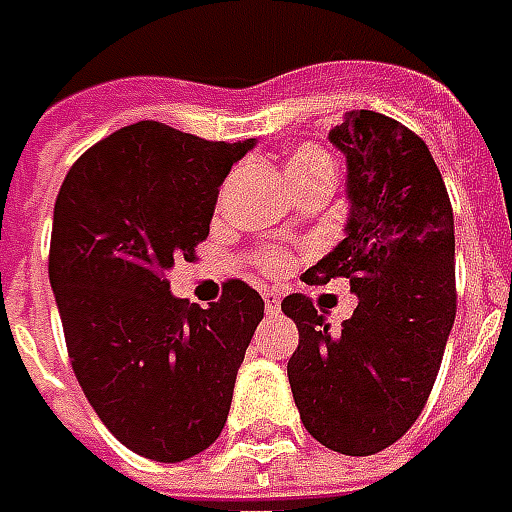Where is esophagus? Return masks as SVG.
Here are the masks:
<instances>
[{"label": "esophagus", "mask_w": 512, "mask_h": 512, "mask_svg": "<svg viewBox=\"0 0 512 512\" xmlns=\"http://www.w3.org/2000/svg\"><path fill=\"white\" fill-rule=\"evenodd\" d=\"M264 310L270 315H275L280 310V294L278 291H270V288H264Z\"/></svg>", "instance_id": "esophagus-1"}]
</instances>
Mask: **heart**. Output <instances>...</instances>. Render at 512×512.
<instances>
[{
  "label": "heart",
  "mask_w": 512,
  "mask_h": 512,
  "mask_svg": "<svg viewBox=\"0 0 512 512\" xmlns=\"http://www.w3.org/2000/svg\"><path fill=\"white\" fill-rule=\"evenodd\" d=\"M286 172H288V183H291V186H297V183L321 178V175H334V159L329 156V151L321 148V145H299L297 151L291 153V159H288ZM259 264H261V270L275 275V272L288 270L291 256H288L283 248L267 245V248H261L259 251Z\"/></svg>",
  "instance_id": "1"
}]
</instances>
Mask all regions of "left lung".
I'll return each instance as SVG.
<instances>
[{
  "label": "left lung",
  "mask_w": 512,
  "mask_h": 512,
  "mask_svg": "<svg viewBox=\"0 0 512 512\" xmlns=\"http://www.w3.org/2000/svg\"><path fill=\"white\" fill-rule=\"evenodd\" d=\"M329 140L348 161V234L302 280L348 278L359 305L334 332L310 297L283 299L299 329L288 383L318 443L372 456L416 424L443 361L456 318L453 207L426 142L394 118L348 113Z\"/></svg>",
  "instance_id": "left-lung-1"
}]
</instances>
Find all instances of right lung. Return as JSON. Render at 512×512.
I'll return each mask as SVG.
<instances>
[{
	"label": "right lung",
	"instance_id": "obj_1",
	"mask_svg": "<svg viewBox=\"0 0 512 512\" xmlns=\"http://www.w3.org/2000/svg\"><path fill=\"white\" fill-rule=\"evenodd\" d=\"M253 148L124 126L80 156L53 207L48 275L83 394L129 451L183 461L218 440L264 318L245 280L202 310L169 294L175 259L207 240L224 178Z\"/></svg>",
	"mask_w": 512,
	"mask_h": 512
}]
</instances>
